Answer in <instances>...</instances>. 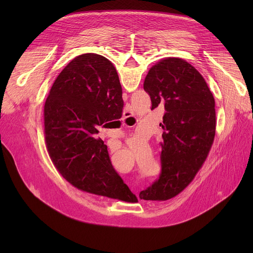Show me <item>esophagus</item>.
Here are the masks:
<instances>
[{
    "label": "esophagus",
    "mask_w": 253,
    "mask_h": 253,
    "mask_svg": "<svg viewBox=\"0 0 253 253\" xmlns=\"http://www.w3.org/2000/svg\"><path fill=\"white\" fill-rule=\"evenodd\" d=\"M130 117H131V112L125 111V112H124V118H125V119H128V118H130Z\"/></svg>",
    "instance_id": "esophagus-1"
}]
</instances>
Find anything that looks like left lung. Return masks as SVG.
I'll list each match as a JSON object with an SVG mask.
<instances>
[{
  "mask_svg": "<svg viewBox=\"0 0 253 253\" xmlns=\"http://www.w3.org/2000/svg\"><path fill=\"white\" fill-rule=\"evenodd\" d=\"M143 88L151 97V109L163 105L166 112L160 123V178L139 198L165 201L187 188L204 164L215 136V101L203 76L177 57L155 63Z\"/></svg>",
  "mask_w": 253,
  "mask_h": 253,
  "instance_id": "left-lung-1",
  "label": "left lung"
}]
</instances>
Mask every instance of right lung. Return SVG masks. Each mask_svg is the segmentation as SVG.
Here are the masks:
<instances>
[{
    "label": "right lung",
    "mask_w": 253,
    "mask_h": 253,
    "mask_svg": "<svg viewBox=\"0 0 253 253\" xmlns=\"http://www.w3.org/2000/svg\"><path fill=\"white\" fill-rule=\"evenodd\" d=\"M124 101L114 64L95 53L74 58L53 83L44 105L47 152L59 173L86 193L136 203L118 175L98 127L121 119Z\"/></svg>",
    "instance_id": "right-lung-1"
}]
</instances>
